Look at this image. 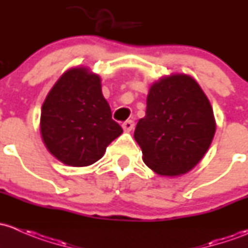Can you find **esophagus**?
I'll return each mask as SVG.
<instances>
[{
	"label": "esophagus",
	"instance_id": "1",
	"mask_svg": "<svg viewBox=\"0 0 248 248\" xmlns=\"http://www.w3.org/2000/svg\"><path fill=\"white\" fill-rule=\"evenodd\" d=\"M134 126H135V124L132 121H126L122 124V127H123V130L125 132H130L132 129H134Z\"/></svg>",
	"mask_w": 248,
	"mask_h": 248
}]
</instances>
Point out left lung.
<instances>
[{
  "label": "left lung",
  "mask_w": 248,
  "mask_h": 248,
  "mask_svg": "<svg viewBox=\"0 0 248 248\" xmlns=\"http://www.w3.org/2000/svg\"><path fill=\"white\" fill-rule=\"evenodd\" d=\"M215 131L208 96L192 76L178 73L150 86L145 116L137 123L134 137L153 172L180 177L203 159Z\"/></svg>",
  "instance_id": "left-lung-1"
}]
</instances>
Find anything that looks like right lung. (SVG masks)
<instances>
[{"instance_id":"right-lung-1","label":"right lung","mask_w":248,"mask_h":248,"mask_svg":"<svg viewBox=\"0 0 248 248\" xmlns=\"http://www.w3.org/2000/svg\"><path fill=\"white\" fill-rule=\"evenodd\" d=\"M122 132L103 95L100 76L88 67L65 71L42 106L43 142L51 155L71 167H86L100 160Z\"/></svg>"}]
</instances>
